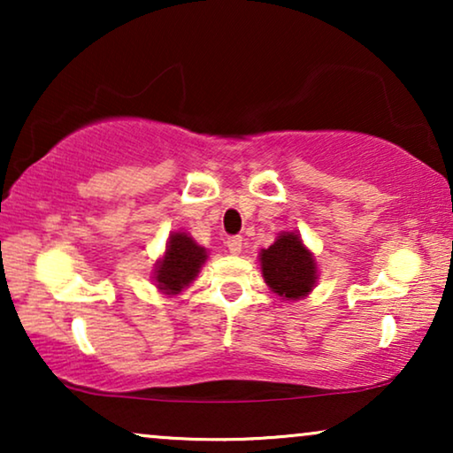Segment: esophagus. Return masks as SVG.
Returning <instances> with one entry per match:
<instances>
[{"mask_svg": "<svg viewBox=\"0 0 453 453\" xmlns=\"http://www.w3.org/2000/svg\"><path fill=\"white\" fill-rule=\"evenodd\" d=\"M226 247H228V251L233 253V256H239L241 250H243V239H241V237H228Z\"/></svg>", "mask_w": 453, "mask_h": 453, "instance_id": "1", "label": "esophagus"}]
</instances>
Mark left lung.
<instances>
[{"label": "left lung", "mask_w": 453, "mask_h": 453, "mask_svg": "<svg viewBox=\"0 0 453 453\" xmlns=\"http://www.w3.org/2000/svg\"><path fill=\"white\" fill-rule=\"evenodd\" d=\"M264 282L284 301H299L318 284V262L296 231L278 233L268 250L259 251Z\"/></svg>", "instance_id": "8db88e82"}]
</instances>
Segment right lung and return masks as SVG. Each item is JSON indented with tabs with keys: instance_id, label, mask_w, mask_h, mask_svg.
I'll list each match as a JSON object with an SVG mask.
<instances>
[{
	"instance_id": "add662e5",
	"label": "right lung",
	"mask_w": 453,
	"mask_h": 453,
	"mask_svg": "<svg viewBox=\"0 0 453 453\" xmlns=\"http://www.w3.org/2000/svg\"><path fill=\"white\" fill-rule=\"evenodd\" d=\"M208 259V250L196 243L189 233L175 231L166 239L165 253L154 264L152 280L158 293L175 296L183 293L200 274L202 265Z\"/></svg>"
}]
</instances>
